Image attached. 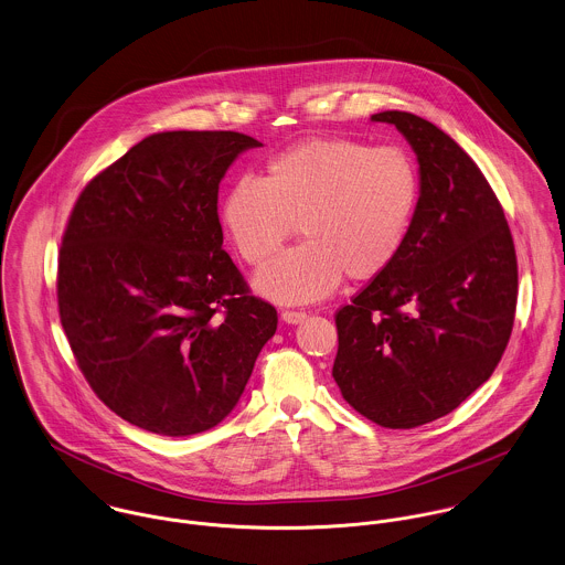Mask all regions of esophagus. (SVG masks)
Masks as SVG:
<instances>
[{
    "label": "esophagus",
    "instance_id": "obj_1",
    "mask_svg": "<svg viewBox=\"0 0 565 565\" xmlns=\"http://www.w3.org/2000/svg\"><path fill=\"white\" fill-rule=\"evenodd\" d=\"M306 317H308V315L301 312V310H284V312H281V319H284L288 326H297V323H301Z\"/></svg>",
    "mask_w": 565,
    "mask_h": 565
}]
</instances>
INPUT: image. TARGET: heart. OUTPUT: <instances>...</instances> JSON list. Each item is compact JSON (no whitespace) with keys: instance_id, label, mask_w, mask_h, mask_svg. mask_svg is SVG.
<instances>
[{"instance_id":"1","label":"heart","mask_w":565,"mask_h":565,"mask_svg":"<svg viewBox=\"0 0 565 565\" xmlns=\"http://www.w3.org/2000/svg\"><path fill=\"white\" fill-rule=\"evenodd\" d=\"M422 201V174L402 146L344 137L301 141L268 159L264 179H237L223 201V226L248 266H264L301 231L303 244L255 277L277 303H312L347 275L369 281L402 255Z\"/></svg>"}]
</instances>
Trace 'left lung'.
I'll return each instance as SVG.
<instances>
[{
    "instance_id": "8db88e82",
    "label": "left lung",
    "mask_w": 565,
    "mask_h": 565,
    "mask_svg": "<svg viewBox=\"0 0 565 565\" xmlns=\"http://www.w3.org/2000/svg\"><path fill=\"white\" fill-rule=\"evenodd\" d=\"M371 119L417 152L422 201L395 264L337 312L332 375L362 417L411 430L491 377L515 321L518 257L495 192L450 135L406 111Z\"/></svg>"
}]
</instances>
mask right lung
<instances>
[{
	"mask_svg": "<svg viewBox=\"0 0 565 565\" xmlns=\"http://www.w3.org/2000/svg\"><path fill=\"white\" fill-rule=\"evenodd\" d=\"M262 146L235 130L141 139L81 192L58 250L65 337L94 393L163 437L218 426L277 330L223 248L218 185Z\"/></svg>",
	"mask_w": 565,
	"mask_h": 565,
	"instance_id": "add662e5",
	"label": "right lung"
}]
</instances>
